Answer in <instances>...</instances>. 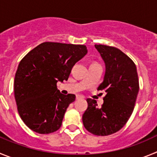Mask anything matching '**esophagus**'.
Returning <instances> with one entry per match:
<instances>
[{"mask_svg":"<svg viewBox=\"0 0 157 157\" xmlns=\"http://www.w3.org/2000/svg\"><path fill=\"white\" fill-rule=\"evenodd\" d=\"M81 98H83L82 96H81V95H77V96H76V99H81Z\"/></svg>","mask_w":157,"mask_h":157,"instance_id":"34e87169","label":"esophagus"}]
</instances>
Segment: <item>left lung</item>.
Instances as JSON below:
<instances>
[{
    "label": "left lung",
    "mask_w": 157,
    "mask_h": 157,
    "mask_svg": "<svg viewBox=\"0 0 157 157\" xmlns=\"http://www.w3.org/2000/svg\"><path fill=\"white\" fill-rule=\"evenodd\" d=\"M105 63L104 81L98 90L107 94L104 103L88 98V108L82 116L83 125L94 135L107 136L117 132L132 114L139 90L136 65L129 56L116 47L95 45Z\"/></svg>",
    "instance_id": "left-lung-1"
}]
</instances>
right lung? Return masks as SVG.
Listing matches in <instances>:
<instances>
[{
    "mask_svg": "<svg viewBox=\"0 0 157 157\" xmlns=\"http://www.w3.org/2000/svg\"><path fill=\"white\" fill-rule=\"evenodd\" d=\"M87 53L86 45L43 42L21 59L14 80L18 112L23 123L38 134L61 127L75 94H62L58 82L67 80L71 69Z\"/></svg>",
    "mask_w": 157,
    "mask_h": 157,
    "instance_id": "1",
    "label": "right lung"
}]
</instances>
